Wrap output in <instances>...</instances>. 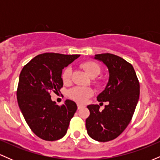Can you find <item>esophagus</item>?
<instances>
[{
  "label": "esophagus",
  "mask_w": 160,
  "mask_h": 160,
  "mask_svg": "<svg viewBox=\"0 0 160 160\" xmlns=\"http://www.w3.org/2000/svg\"><path fill=\"white\" fill-rule=\"evenodd\" d=\"M84 106L83 105H82V104H78V110H80V109H81L82 108H83Z\"/></svg>",
  "instance_id": "obj_1"
}]
</instances>
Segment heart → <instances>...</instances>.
Wrapping results in <instances>:
<instances>
[{
  "instance_id": "obj_1",
  "label": "heart",
  "mask_w": 160,
  "mask_h": 160,
  "mask_svg": "<svg viewBox=\"0 0 160 160\" xmlns=\"http://www.w3.org/2000/svg\"><path fill=\"white\" fill-rule=\"evenodd\" d=\"M81 67L86 71V74L90 78H96L102 72V68L97 63L94 62H86L82 63ZM71 76V67H67L63 71L62 73V80L64 82H68L70 81ZM93 94V90L88 87H76L72 88L68 92V95L71 98L74 99L76 102L80 103H85L87 99L91 97Z\"/></svg>"
}]
</instances>
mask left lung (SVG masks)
<instances>
[{"instance_id":"left-lung-1","label":"left lung","mask_w":160,"mask_h":160,"mask_svg":"<svg viewBox=\"0 0 160 160\" xmlns=\"http://www.w3.org/2000/svg\"><path fill=\"white\" fill-rule=\"evenodd\" d=\"M108 70V81L97 96L98 102H108L102 111L98 104L87 106L90 115L86 120L88 135L95 141L105 142L116 138L132 120L138 102L140 86L132 65L111 53L92 56Z\"/></svg>"}]
</instances>
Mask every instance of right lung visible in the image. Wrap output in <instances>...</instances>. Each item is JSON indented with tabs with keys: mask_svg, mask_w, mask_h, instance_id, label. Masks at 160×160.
Returning a JSON list of instances; mask_svg holds the SVG:
<instances>
[{
	"mask_svg": "<svg viewBox=\"0 0 160 160\" xmlns=\"http://www.w3.org/2000/svg\"><path fill=\"white\" fill-rule=\"evenodd\" d=\"M78 57L80 55L43 53L32 58L20 73L16 92L19 107L33 132L43 140L56 141L65 136L78 109L69 99L58 106L49 93L60 92L62 70Z\"/></svg>",
	"mask_w": 160,
	"mask_h": 160,
	"instance_id": "obj_1",
	"label": "right lung"
}]
</instances>
